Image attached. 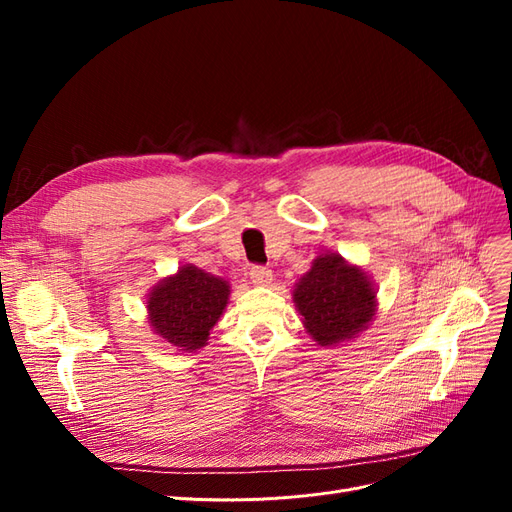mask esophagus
Returning <instances> with one entry per match:
<instances>
[{"label": "esophagus", "mask_w": 512, "mask_h": 512, "mask_svg": "<svg viewBox=\"0 0 512 512\" xmlns=\"http://www.w3.org/2000/svg\"><path fill=\"white\" fill-rule=\"evenodd\" d=\"M250 277H252V282H254L256 286H269L271 280H273V273H271V269H267V267H252Z\"/></svg>", "instance_id": "34e87169"}]
</instances>
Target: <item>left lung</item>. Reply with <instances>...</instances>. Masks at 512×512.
Listing matches in <instances>:
<instances>
[{
	"mask_svg": "<svg viewBox=\"0 0 512 512\" xmlns=\"http://www.w3.org/2000/svg\"><path fill=\"white\" fill-rule=\"evenodd\" d=\"M376 284L365 269L335 252L320 254L294 284L292 301L318 346H339L363 333L378 314Z\"/></svg>",
	"mask_w": 512,
	"mask_h": 512,
	"instance_id": "left-lung-1",
	"label": "left lung"
}]
</instances>
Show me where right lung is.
<instances>
[{
  "label": "right lung",
  "instance_id": "right-lung-1",
  "mask_svg": "<svg viewBox=\"0 0 512 512\" xmlns=\"http://www.w3.org/2000/svg\"><path fill=\"white\" fill-rule=\"evenodd\" d=\"M230 284L196 265H183L147 294L151 331L179 352H196L209 342L228 305Z\"/></svg>",
  "mask_w": 512,
  "mask_h": 512
}]
</instances>
